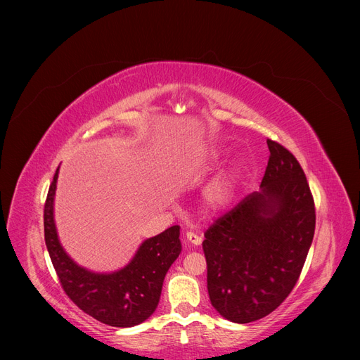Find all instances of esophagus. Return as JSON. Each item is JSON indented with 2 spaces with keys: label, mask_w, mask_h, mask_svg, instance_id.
<instances>
[{
  "label": "esophagus",
  "mask_w": 360,
  "mask_h": 360,
  "mask_svg": "<svg viewBox=\"0 0 360 360\" xmlns=\"http://www.w3.org/2000/svg\"><path fill=\"white\" fill-rule=\"evenodd\" d=\"M185 238H186V240H188V242L193 243V245H200V243L202 242V238H201L200 235L194 233V232H186Z\"/></svg>",
  "instance_id": "esophagus-1"
}]
</instances>
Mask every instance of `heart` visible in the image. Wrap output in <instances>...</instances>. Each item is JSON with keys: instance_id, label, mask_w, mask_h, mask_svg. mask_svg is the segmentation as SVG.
<instances>
[{"instance_id": "heart-1", "label": "heart", "mask_w": 360, "mask_h": 360, "mask_svg": "<svg viewBox=\"0 0 360 360\" xmlns=\"http://www.w3.org/2000/svg\"><path fill=\"white\" fill-rule=\"evenodd\" d=\"M232 195L231 182L226 179L216 181L205 193V205L210 212H219L229 204Z\"/></svg>"}]
</instances>
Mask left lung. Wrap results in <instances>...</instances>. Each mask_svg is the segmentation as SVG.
Instances as JSON below:
<instances>
[{
  "mask_svg": "<svg viewBox=\"0 0 360 360\" xmlns=\"http://www.w3.org/2000/svg\"><path fill=\"white\" fill-rule=\"evenodd\" d=\"M261 191L242 198L204 233L207 289L214 309L247 324L277 309L299 280L315 232V202L304 169L267 139Z\"/></svg>",
  "mask_w": 360,
  "mask_h": 360,
  "instance_id": "left-lung-1",
  "label": "left lung"
}]
</instances>
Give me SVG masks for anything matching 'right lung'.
I'll return each mask as SVG.
<instances>
[{
    "instance_id": "add662e5",
    "label": "right lung",
    "mask_w": 360,
    "mask_h": 360,
    "mask_svg": "<svg viewBox=\"0 0 360 360\" xmlns=\"http://www.w3.org/2000/svg\"><path fill=\"white\" fill-rule=\"evenodd\" d=\"M58 169L44 209L45 243L65 295L83 312L110 327L141 324L158 308L165 276L181 254L179 226L141 243L127 267L96 274L79 267L63 250L53 223V195Z\"/></svg>"
}]
</instances>
